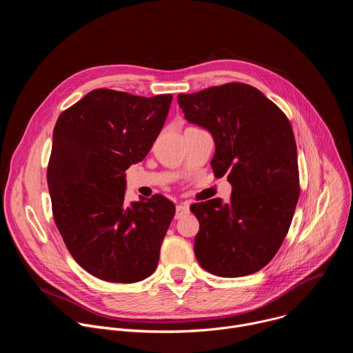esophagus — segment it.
<instances>
[{
	"label": "esophagus",
	"mask_w": 353,
	"mask_h": 353,
	"mask_svg": "<svg viewBox=\"0 0 353 353\" xmlns=\"http://www.w3.org/2000/svg\"><path fill=\"white\" fill-rule=\"evenodd\" d=\"M190 214V207L187 204H179L176 207V218H181L184 215H188Z\"/></svg>",
	"instance_id": "1"
}]
</instances>
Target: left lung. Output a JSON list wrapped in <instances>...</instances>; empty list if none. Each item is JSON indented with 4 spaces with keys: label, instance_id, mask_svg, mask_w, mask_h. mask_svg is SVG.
Returning a JSON list of instances; mask_svg holds the SVG:
<instances>
[{
    "label": "left lung",
    "instance_id": "8db88e82",
    "mask_svg": "<svg viewBox=\"0 0 353 353\" xmlns=\"http://www.w3.org/2000/svg\"><path fill=\"white\" fill-rule=\"evenodd\" d=\"M177 102L188 123L214 138L215 174L228 173L230 201L194 204L199 222L194 253L205 271L237 278L264 268L276 254L299 199L294 135L283 112L259 89L225 83Z\"/></svg>",
    "mask_w": 353,
    "mask_h": 353
}]
</instances>
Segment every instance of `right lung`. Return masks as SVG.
<instances>
[{"label":"right lung","mask_w":353,"mask_h":353,"mask_svg":"<svg viewBox=\"0 0 353 353\" xmlns=\"http://www.w3.org/2000/svg\"><path fill=\"white\" fill-rule=\"evenodd\" d=\"M172 94L94 89L59 117L47 184L59 232L90 275L134 283L152 275L176 208L163 195L127 205L125 170L152 148Z\"/></svg>","instance_id":"1"}]
</instances>
